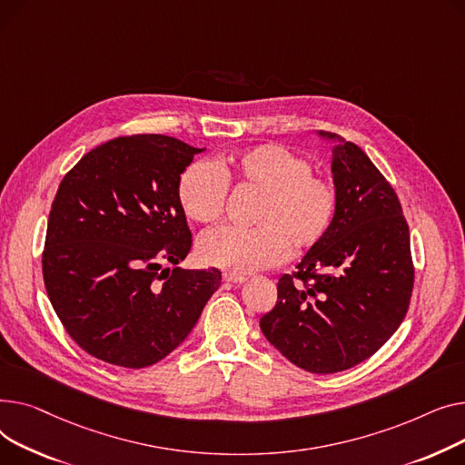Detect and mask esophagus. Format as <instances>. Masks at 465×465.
Masks as SVG:
<instances>
[{"label":"esophagus","instance_id":"obj_1","mask_svg":"<svg viewBox=\"0 0 465 465\" xmlns=\"http://www.w3.org/2000/svg\"><path fill=\"white\" fill-rule=\"evenodd\" d=\"M223 280L229 282V283H243V282H245V276H242V274H232V272H225Z\"/></svg>","mask_w":465,"mask_h":465}]
</instances>
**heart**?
Masks as SVG:
<instances>
[{"label":"heart","mask_w":465,"mask_h":465,"mask_svg":"<svg viewBox=\"0 0 465 465\" xmlns=\"http://www.w3.org/2000/svg\"><path fill=\"white\" fill-rule=\"evenodd\" d=\"M229 185L259 193L252 229L220 227L201 236L199 259L232 274H252L280 264L289 252L304 253L319 245L338 215L336 183L319 173L308 157L282 144H259L225 155L215 165L195 161L182 173L178 203L195 223L220 222Z\"/></svg>","instance_id":"b5f03b06"}]
</instances>
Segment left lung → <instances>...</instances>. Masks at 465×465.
I'll list each match as a JSON object with an SVG mask.
<instances>
[{"label":"left lung","mask_w":465,"mask_h":465,"mask_svg":"<svg viewBox=\"0 0 465 465\" xmlns=\"http://www.w3.org/2000/svg\"><path fill=\"white\" fill-rule=\"evenodd\" d=\"M332 174L340 195L332 231L280 278L278 302L261 317L266 340L312 373L349 370L383 347L415 283L409 227L389 180L354 143L334 146Z\"/></svg>","instance_id":"8db88e82"}]
</instances>
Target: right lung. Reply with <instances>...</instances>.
<instances>
[{
  "label": "right lung",
  "instance_id": "obj_1",
  "mask_svg": "<svg viewBox=\"0 0 465 465\" xmlns=\"http://www.w3.org/2000/svg\"><path fill=\"white\" fill-rule=\"evenodd\" d=\"M199 152L165 134L116 136L64 176L43 280L67 334L92 357L131 370L159 362L220 287L217 268L176 266L193 243L176 187Z\"/></svg>",
  "mask_w": 465,
  "mask_h": 465
}]
</instances>
